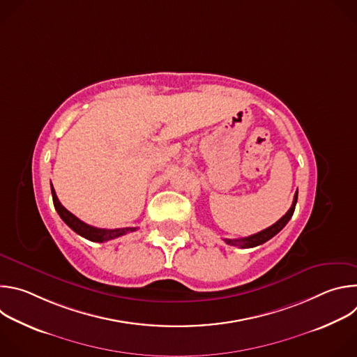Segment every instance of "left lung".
<instances>
[{
	"label": "left lung",
	"instance_id": "obj_1",
	"mask_svg": "<svg viewBox=\"0 0 357 357\" xmlns=\"http://www.w3.org/2000/svg\"><path fill=\"white\" fill-rule=\"evenodd\" d=\"M296 200H298V190L295 192L294 202H292V205H291L289 211H288L277 223H274L273 226H270V227L261 230L260 233L248 236V237H243V238H225V241H226L229 245H236V247H240V248H251V247H256V245H260V244L268 241V240L273 238L277 233H280V231L285 227V225L289 222V219L292 218L294 211H295Z\"/></svg>",
	"mask_w": 357,
	"mask_h": 357
}]
</instances>
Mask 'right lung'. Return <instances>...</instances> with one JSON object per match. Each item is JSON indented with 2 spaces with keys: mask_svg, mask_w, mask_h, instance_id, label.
Segmentation results:
<instances>
[{
  "mask_svg": "<svg viewBox=\"0 0 357 357\" xmlns=\"http://www.w3.org/2000/svg\"><path fill=\"white\" fill-rule=\"evenodd\" d=\"M50 190H52V199H54V205H55V209L56 212L59 213L61 219L73 230L76 231L79 236L90 240V241H97V243H105V241H109V240H113V238H117V237H121L127 233H131V231H135L138 227H123V229H98V227H94V226H90L84 222H82L80 219H77L73 213H70L68 209H65L62 206V203L59 202L58 196H56V192L52 186V183H50Z\"/></svg>",
  "mask_w": 357,
  "mask_h": 357,
  "instance_id": "obj_1",
  "label": "right lung"
}]
</instances>
